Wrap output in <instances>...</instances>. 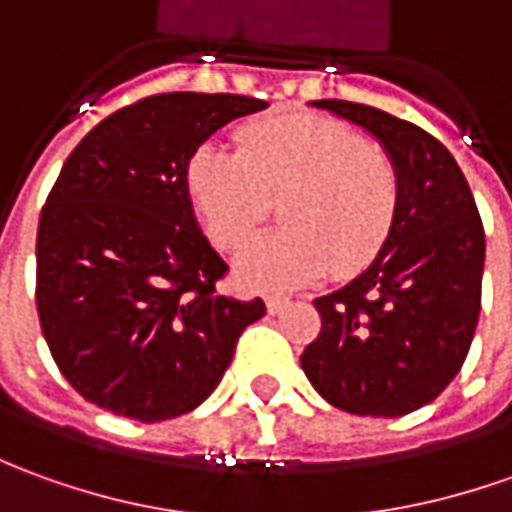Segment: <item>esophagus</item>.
Here are the masks:
<instances>
[{"label": "esophagus", "instance_id": "esophagus-1", "mask_svg": "<svg viewBox=\"0 0 512 512\" xmlns=\"http://www.w3.org/2000/svg\"><path fill=\"white\" fill-rule=\"evenodd\" d=\"M285 305H288V297H269V300H266V308H269V314H280Z\"/></svg>", "mask_w": 512, "mask_h": 512}]
</instances>
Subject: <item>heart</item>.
I'll list each match as a JSON object with an SVG mask.
<instances>
[{
	"label": "heart",
	"mask_w": 512,
	"mask_h": 512,
	"mask_svg": "<svg viewBox=\"0 0 512 512\" xmlns=\"http://www.w3.org/2000/svg\"><path fill=\"white\" fill-rule=\"evenodd\" d=\"M184 184L210 238L235 249L266 221L271 201L283 227L235 257L243 285L274 291L328 269L347 277L384 249L401 207L398 168L356 128L319 114H288L238 131V151L201 142Z\"/></svg>",
	"instance_id": "1"
}]
</instances>
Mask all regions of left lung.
Listing matches in <instances>:
<instances>
[{"instance_id": "left-lung-1", "label": "left lung", "mask_w": 512, "mask_h": 512, "mask_svg": "<svg viewBox=\"0 0 512 512\" xmlns=\"http://www.w3.org/2000/svg\"><path fill=\"white\" fill-rule=\"evenodd\" d=\"M370 131L401 179L384 249L356 280L316 297L322 330L300 364L314 389L350 415L401 417L460 373L482 308L485 229L448 148L387 111L314 100Z\"/></svg>"}]
</instances>
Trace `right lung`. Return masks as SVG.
Listing matches in <instances>:
<instances>
[{"mask_svg": "<svg viewBox=\"0 0 512 512\" xmlns=\"http://www.w3.org/2000/svg\"><path fill=\"white\" fill-rule=\"evenodd\" d=\"M260 109L243 95L142 97L64 162L38 218L36 308L58 370L89 403L142 423L193 412L266 314L260 297L215 288L227 263L184 184L204 139Z\"/></svg>", "mask_w": 512, "mask_h": 512, "instance_id": "obj_1", "label": "right lung"}]
</instances>
